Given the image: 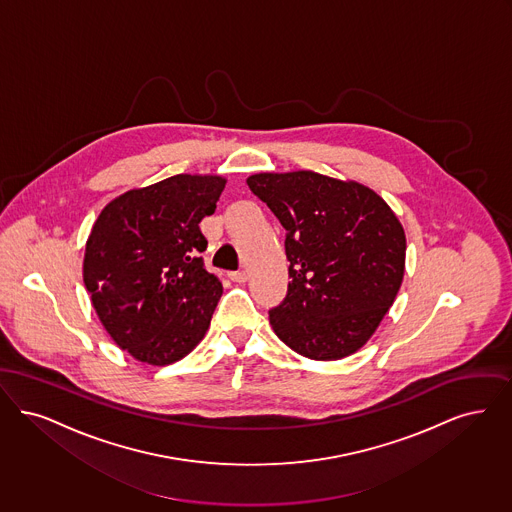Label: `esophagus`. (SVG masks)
<instances>
[{"label":"esophagus","instance_id":"34e87169","mask_svg":"<svg viewBox=\"0 0 512 512\" xmlns=\"http://www.w3.org/2000/svg\"><path fill=\"white\" fill-rule=\"evenodd\" d=\"M229 279H231L233 283L243 285L246 281V271H243V269H241V271H231V273H229Z\"/></svg>","mask_w":512,"mask_h":512}]
</instances>
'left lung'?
I'll use <instances>...</instances> for the list:
<instances>
[{
	"label": "left lung",
	"mask_w": 512,
	"mask_h": 512,
	"mask_svg": "<svg viewBox=\"0 0 512 512\" xmlns=\"http://www.w3.org/2000/svg\"><path fill=\"white\" fill-rule=\"evenodd\" d=\"M250 191L285 227L289 289L269 310L275 334L300 356L357 352L396 300L405 233L369 187L315 172L256 174Z\"/></svg>",
	"instance_id": "left-lung-1"
}]
</instances>
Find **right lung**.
<instances>
[{
	"label": "right lung",
	"mask_w": 512,
	"mask_h": 512,
	"mask_svg": "<svg viewBox=\"0 0 512 512\" xmlns=\"http://www.w3.org/2000/svg\"><path fill=\"white\" fill-rule=\"evenodd\" d=\"M225 179L179 174L112 200L91 229L84 283L112 340L135 359L170 365L208 331L223 287L200 231Z\"/></svg>",
	"instance_id": "add662e5"
}]
</instances>
